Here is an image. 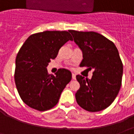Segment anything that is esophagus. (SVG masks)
I'll list each match as a JSON object with an SVG mask.
<instances>
[{
    "label": "esophagus",
    "instance_id": "34e87169",
    "mask_svg": "<svg viewBox=\"0 0 134 134\" xmlns=\"http://www.w3.org/2000/svg\"><path fill=\"white\" fill-rule=\"evenodd\" d=\"M72 77L73 80H75V79H76V75H75V74L72 73Z\"/></svg>",
    "mask_w": 134,
    "mask_h": 134
}]
</instances>
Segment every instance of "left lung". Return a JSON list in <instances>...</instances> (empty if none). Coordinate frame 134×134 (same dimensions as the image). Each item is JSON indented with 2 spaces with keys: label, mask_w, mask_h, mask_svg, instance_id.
Listing matches in <instances>:
<instances>
[{
  "label": "left lung",
  "mask_w": 134,
  "mask_h": 134,
  "mask_svg": "<svg viewBox=\"0 0 134 134\" xmlns=\"http://www.w3.org/2000/svg\"><path fill=\"white\" fill-rule=\"evenodd\" d=\"M74 41L82 52L80 67L94 70L91 79L77 75L80 89L77 103L83 109L98 112L105 109L118 96L123 75V64L113 42L94 31L71 30Z\"/></svg>",
  "instance_id": "obj_1"
}]
</instances>
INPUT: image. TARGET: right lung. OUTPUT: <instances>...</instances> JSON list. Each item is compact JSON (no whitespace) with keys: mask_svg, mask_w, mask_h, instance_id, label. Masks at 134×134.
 <instances>
[{"mask_svg":"<svg viewBox=\"0 0 134 134\" xmlns=\"http://www.w3.org/2000/svg\"><path fill=\"white\" fill-rule=\"evenodd\" d=\"M70 31H46L31 35L21 47L16 59L14 79L19 96L25 103L39 111L57 104L62 92L72 79L67 69L49 75L47 67L69 40Z\"/></svg>","mask_w":134,"mask_h":134,"instance_id":"right-lung-1","label":"right lung"}]
</instances>
